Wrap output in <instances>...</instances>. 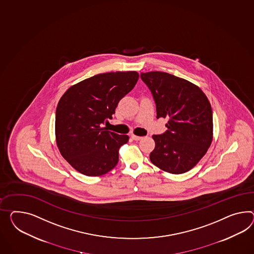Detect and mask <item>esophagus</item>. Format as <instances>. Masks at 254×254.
<instances>
[{
	"mask_svg": "<svg viewBox=\"0 0 254 254\" xmlns=\"http://www.w3.org/2000/svg\"><path fill=\"white\" fill-rule=\"evenodd\" d=\"M130 137H131V139L134 140V141H139V140H141V139L143 138V137L137 136V135H134V134H131Z\"/></svg>",
	"mask_w": 254,
	"mask_h": 254,
	"instance_id": "obj_1",
	"label": "esophagus"
}]
</instances>
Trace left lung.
I'll return each instance as SVG.
<instances>
[{
	"label": "left lung",
	"instance_id": "1",
	"mask_svg": "<svg viewBox=\"0 0 254 254\" xmlns=\"http://www.w3.org/2000/svg\"><path fill=\"white\" fill-rule=\"evenodd\" d=\"M156 106V118H168V130L153 135L150 160L171 174L192 169L213 140V112L205 94L185 79L164 72H142Z\"/></svg>",
	"mask_w": 254,
	"mask_h": 254
}]
</instances>
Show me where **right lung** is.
Returning <instances> with one entry per match:
<instances>
[{
	"instance_id": "1",
	"label": "right lung",
	"mask_w": 254,
	"mask_h": 254,
	"mask_svg": "<svg viewBox=\"0 0 254 254\" xmlns=\"http://www.w3.org/2000/svg\"><path fill=\"white\" fill-rule=\"evenodd\" d=\"M138 72H105L73 85L57 105L55 136L61 155L84 175L111 171L120 147L129 141L102 127L112 119L122 98L136 85Z\"/></svg>"
}]
</instances>
